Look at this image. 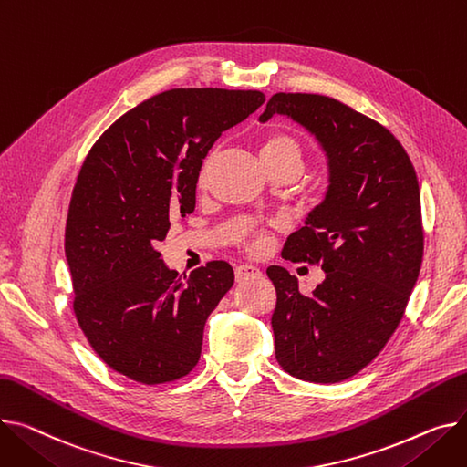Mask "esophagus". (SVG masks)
Returning <instances> with one entry per match:
<instances>
[{
	"label": "esophagus",
	"instance_id": "esophagus-1",
	"mask_svg": "<svg viewBox=\"0 0 467 467\" xmlns=\"http://www.w3.org/2000/svg\"><path fill=\"white\" fill-rule=\"evenodd\" d=\"M261 275V270L257 266H252V265H240L234 268V277L238 284H244L247 282V279H254V277H259Z\"/></svg>",
	"mask_w": 467,
	"mask_h": 467
}]
</instances>
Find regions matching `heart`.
<instances>
[{"instance_id": "heart-1", "label": "heart", "mask_w": 467, "mask_h": 467, "mask_svg": "<svg viewBox=\"0 0 467 467\" xmlns=\"http://www.w3.org/2000/svg\"><path fill=\"white\" fill-rule=\"evenodd\" d=\"M213 158H215V153L212 151L208 158L204 160L202 169H201V176H199L201 183L206 182V176L212 169ZM261 158H263L268 171H274L277 167H285V165L295 167V169L300 171L302 160H304V148H302V144L296 137H293L289 133H284V131H272V133H266L261 140ZM268 242L270 240H268V234L265 231H252L242 238L244 247L252 254L265 252L268 247Z\"/></svg>"}]
</instances>
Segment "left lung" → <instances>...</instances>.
I'll use <instances>...</instances> for the list:
<instances>
[{"label":"left lung","mask_w":467,"mask_h":467,"mask_svg":"<svg viewBox=\"0 0 467 467\" xmlns=\"http://www.w3.org/2000/svg\"><path fill=\"white\" fill-rule=\"evenodd\" d=\"M289 116L312 133L328 160V190L282 255L319 265L312 295L282 266L275 287V358L309 383H337L374 360L398 328L424 252L420 192L396 137L351 107L316 93H275L261 121Z\"/></svg>","instance_id":"obj_1"}]
</instances>
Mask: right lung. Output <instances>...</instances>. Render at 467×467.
I'll return each mask as SVG.
<instances>
[{
    "label": "right lung",
    "mask_w": 467,
    "mask_h": 467,
    "mask_svg": "<svg viewBox=\"0 0 467 467\" xmlns=\"http://www.w3.org/2000/svg\"><path fill=\"white\" fill-rule=\"evenodd\" d=\"M263 103L257 89H169L118 118L86 155L66 225L73 309L118 374L160 385L197 366L204 323L234 272L210 261L182 277L158 244L195 210L208 150Z\"/></svg>",
    "instance_id": "right-lung-1"
}]
</instances>
